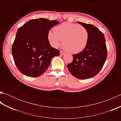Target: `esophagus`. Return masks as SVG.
<instances>
[{
    "label": "esophagus",
    "mask_w": 121,
    "mask_h": 121,
    "mask_svg": "<svg viewBox=\"0 0 121 121\" xmlns=\"http://www.w3.org/2000/svg\"><path fill=\"white\" fill-rule=\"evenodd\" d=\"M60 55H65V52H63V51H60Z\"/></svg>",
    "instance_id": "34e87169"
}]
</instances>
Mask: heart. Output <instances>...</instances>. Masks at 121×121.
Instances as JSON below:
<instances>
[{
    "label": "heart",
    "instance_id": "1",
    "mask_svg": "<svg viewBox=\"0 0 121 121\" xmlns=\"http://www.w3.org/2000/svg\"><path fill=\"white\" fill-rule=\"evenodd\" d=\"M89 32L81 25L65 22L54 28V32L48 33V39L52 47L57 48L62 40V45L68 52L78 53L86 47Z\"/></svg>",
    "mask_w": 121,
    "mask_h": 121
}]
</instances>
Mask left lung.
Instances as JSON below:
<instances>
[{"instance_id": "obj_1", "label": "left lung", "mask_w": 121, "mask_h": 121, "mask_svg": "<svg viewBox=\"0 0 121 121\" xmlns=\"http://www.w3.org/2000/svg\"><path fill=\"white\" fill-rule=\"evenodd\" d=\"M89 32V40L82 52L73 55L67 67L72 75L85 79L96 75L101 70L107 57V48L103 33L93 25L78 22Z\"/></svg>"}]
</instances>
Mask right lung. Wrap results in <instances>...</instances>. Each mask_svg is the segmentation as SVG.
<instances>
[{
    "label": "right lung",
    "mask_w": 121,
    "mask_h": 121,
    "mask_svg": "<svg viewBox=\"0 0 121 121\" xmlns=\"http://www.w3.org/2000/svg\"><path fill=\"white\" fill-rule=\"evenodd\" d=\"M58 21L44 18L33 19L19 28L12 47L14 63L24 75L39 76L47 70L51 59L60 55L52 47L48 33Z\"/></svg>",
    "instance_id": "1"
}]
</instances>
